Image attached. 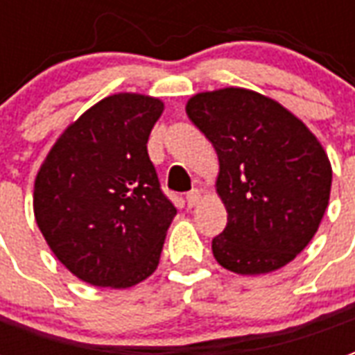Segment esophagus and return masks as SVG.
I'll use <instances>...</instances> for the list:
<instances>
[{"instance_id":"1","label":"esophagus","mask_w":355,"mask_h":355,"mask_svg":"<svg viewBox=\"0 0 355 355\" xmlns=\"http://www.w3.org/2000/svg\"><path fill=\"white\" fill-rule=\"evenodd\" d=\"M200 200H201V190H198V188H193V190H190V192L186 193V203H188L190 207L198 205Z\"/></svg>"}]
</instances>
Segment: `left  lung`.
Segmentation results:
<instances>
[{
    "mask_svg": "<svg viewBox=\"0 0 355 355\" xmlns=\"http://www.w3.org/2000/svg\"><path fill=\"white\" fill-rule=\"evenodd\" d=\"M186 114L218 155L215 186L228 224L213 239L216 262L241 275L289 264L329 205L333 169L320 140L279 102L249 89L193 94Z\"/></svg>",
    "mask_w": 355,
    "mask_h": 355,
    "instance_id": "1",
    "label": "left lung"
}]
</instances>
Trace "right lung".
Segmentation results:
<instances>
[{"mask_svg": "<svg viewBox=\"0 0 355 355\" xmlns=\"http://www.w3.org/2000/svg\"><path fill=\"white\" fill-rule=\"evenodd\" d=\"M162 114L155 96L110 94L66 127L35 175V223L89 285L127 289L159 264L177 215L146 148Z\"/></svg>", "mask_w": 355, "mask_h": 355, "instance_id": "1", "label": "right lung"}]
</instances>
